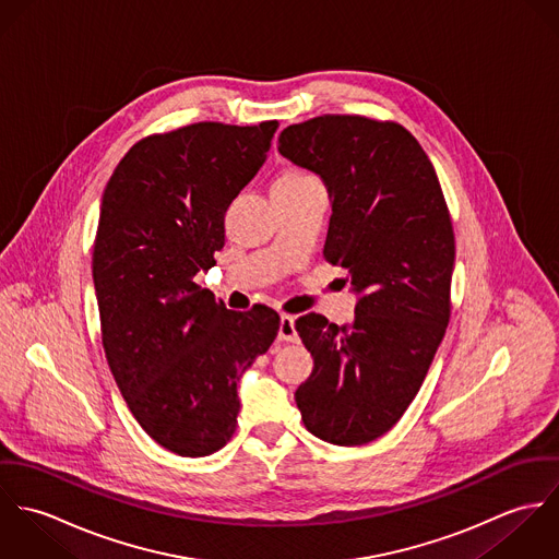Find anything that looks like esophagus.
<instances>
[{"mask_svg":"<svg viewBox=\"0 0 559 559\" xmlns=\"http://www.w3.org/2000/svg\"><path fill=\"white\" fill-rule=\"evenodd\" d=\"M280 340L282 342H297L299 340V333H297V326H295V319L288 317V314H282L280 319Z\"/></svg>","mask_w":559,"mask_h":559,"instance_id":"esophagus-1","label":"esophagus"}]
</instances>
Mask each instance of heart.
<instances>
[{
    "label": "heart",
    "mask_w": 559,
    "mask_h": 559,
    "mask_svg": "<svg viewBox=\"0 0 559 559\" xmlns=\"http://www.w3.org/2000/svg\"><path fill=\"white\" fill-rule=\"evenodd\" d=\"M277 180H282V182H314V180H319L314 174H310V171H306V169H288V171H284Z\"/></svg>",
    "instance_id": "1"
}]
</instances>
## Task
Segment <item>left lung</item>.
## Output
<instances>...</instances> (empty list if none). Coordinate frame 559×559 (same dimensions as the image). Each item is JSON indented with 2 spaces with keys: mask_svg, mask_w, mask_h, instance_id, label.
I'll return each instance as SVG.
<instances>
[{
  "mask_svg": "<svg viewBox=\"0 0 559 559\" xmlns=\"http://www.w3.org/2000/svg\"><path fill=\"white\" fill-rule=\"evenodd\" d=\"M277 151L317 171L331 198L322 255L348 271L355 319H297L314 370L295 400L333 445L385 435L417 396L450 322L454 230L437 171L392 120L324 114L290 124Z\"/></svg>",
  "mask_w": 559,
  "mask_h": 559,
  "instance_id": "obj_1",
  "label": "left lung"
}]
</instances>
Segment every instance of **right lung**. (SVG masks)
Returning <instances> with one entry per match:
<instances>
[{
	"instance_id": "right-lung-1",
	"label": "right lung",
	"mask_w": 559,
	"mask_h": 559,
	"mask_svg": "<svg viewBox=\"0 0 559 559\" xmlns=\"http://www.w3.org/2000/svg\"><path fill=\"white\" fill-rule=\"evenodd\" d=\"M277 124L153 133L103 193L92 275L105 357L133 417L178 456H209L233 439L240 372L280 331L275 310H226L193 282L215 264L224 215L262 167Z\"/></svg>"
}]
</instances>
